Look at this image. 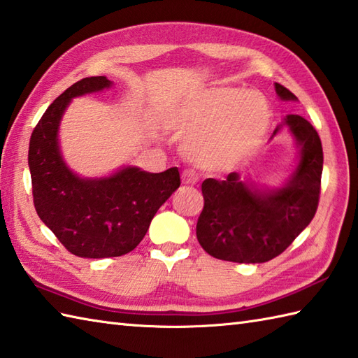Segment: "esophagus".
Listing matches in <instances>:
<instances>
[{"instance_id": "34e87169", "label": "esophagus", "mask_w": 358, "mask_h": 358, "mask_svg": "<svg viewBox=\"0 0 358 358\" xmlns=\"http://www.w3.org/2000/svg\"><path fill=\"white\" fill-rule=\"evenodd\" d=\"M198 182V176L193 171H184L182 173V184L185 185H194Z\"/></svg>"}]
</instances>
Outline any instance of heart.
<instances>
[{
    "label": "heart",
    "mask_w": 358,
    "mask_h": 358,
    "mask_svg": "<svg viewBox=\"0 0 358 358\" xmlns=\"http://www.w3.org/2000/svg\"><path fill=\"white\" fill-rule=\"evenodd\" d=\"M170 125L187 137L185 156L196 166L227 171L257 152L271 125V109L255 91L217 90L180 108Z\"/></svg>",
    "instance_id": "obj_1"
}]
</instances>
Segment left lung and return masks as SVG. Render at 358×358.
<instances>
[{
  "label": "left lung",
  "mask_w": 358,
  "mask_h": 358,
  "mask_svg": "<svg viewBox=\"0 0 358 358\" xmlns=\"http://www.w3.org/2000/svg\"><path fill=\"white\" fill-rule=\"evenodd\" d=\"M284 101L298 99L275 83ZM287 127L296 141L298 164L278 188H259L230 173L225 180L202 182L203 208L196 225L202 249L213 258L233 262H266L278 257L315 216L323 173L320 136L301 115L284 117L273 136ZM272 136V137H273Z\"/></svg>",
  "instance_id": "8db88e82"
}]
</instances>
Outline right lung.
Segmentation results:
<instances>
[{"label": "right lung", "mask_w": 358, "mask_h": 358, "mask_svg": "<svg viewBox=\"0 0 358 358\" xmlns=\"http://www.w3.org/2000/svg\"><path fill=\"white\" fill-rule=\"evenodd\" d=\"M113 86L106 77H86L49 105L32 131L29 170L34 206L68 252L80 258L122 257L147 235L160 206L180 185L176 166L148 173L123 166L105 178H80L64 162L58 128L72 99Z\"/></svg>", "instance_id": "obj_1"}]
</instances>
